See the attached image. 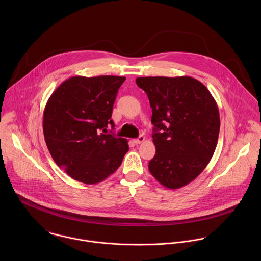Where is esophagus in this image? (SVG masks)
Here are the masks:
<instances>
[{
  "label": "esophagus",
  "instance_id": "obj_1",
  "mask_svg": "<svg viewBox=\"0 0 261 261\" xmlns=\"http://www.w3.org/2000/svg\"><path fill=\"white\" fill-rule=\"evenodd\" d=\"M145 140H146V138H145L144 136H140L138 139H135V140H134V143H135L136 145H140V144H142Z\"/></svg>",
  "mask_w": 261,
  "mask_h": 261
}]
</instances>
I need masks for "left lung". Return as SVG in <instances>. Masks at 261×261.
I'll return each instance as SVG.
<instances>
[{
	"label": "left lung",
	"mask_w": 261,
	"mask_h": 261,
	"mask_svg": "<svg viewBox=\"0 0 261 261\" xmlns=\"http://www.w3.org/2000/svg\"><path fill=\"white\" fill-rule=\"evenodd\" d=\"M152 110V142L149 161L152 177L163 186L179 189L195 180L216 149L220 116L208 88L189 76L139 77Z\"/></svg>",
	"instance_id": "left-lung-1"
}]
</instances>
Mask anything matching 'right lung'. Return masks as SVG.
<instances>
[{
  "mask_svg": "<svg viewBox=\"0 0 261 261\" xmlns=\"http://www.w3.org/2000/svg\"><path fill=\"white\" fill-rule=\"evenodd\" d=\"M123 76H73L49 97L43 133L54 162L72 179L92 185L106 180L121 165L127 140L107 134Z\"/></svg>",
  "mask_w": 261,
  "mask_h": 261,
  "instance_id": "1",
  "label": "right lung"
}]
</instances>
